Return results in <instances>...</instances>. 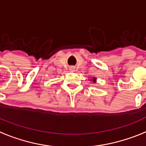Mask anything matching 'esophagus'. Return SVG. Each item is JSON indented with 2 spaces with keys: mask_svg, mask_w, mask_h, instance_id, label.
Segmentation results:
<instances>
[{
  "mask_svg": "<svg viewBox=\"0 0 146 146\" xmlns=\"http://www.w3.org/2000/svg\"><path fill=\"white\" fill-rule=\"evenodd\" d=\"M75 70V68H74V67H71L70 68V71H72V72H74V71Z\"/></svg>",
  "mask_w": 146,
  "mask_h": 146,
  "instance_id": "esophagus-1",
  "label": "esophagus"
}]
</instances>
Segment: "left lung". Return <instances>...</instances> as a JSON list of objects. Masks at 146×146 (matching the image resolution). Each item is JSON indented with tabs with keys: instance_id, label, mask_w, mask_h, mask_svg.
<instances>
[{
	"instance_id": "left-lung-1",
	"label": "left lung",
	"mask_w": 146,
	"mask_h": 146,
	"mask_svg": "<svg viewBox=\"0 0 146 146\" xmlns=\"http://www.w3.org/2000/svg\"><path fill=\"white\" fill-rule=\"evenodd\" d=\"M89 80L91 81V82H94V83H96V77H91V79H89Z\"/></svg>"
}]
</instances>
